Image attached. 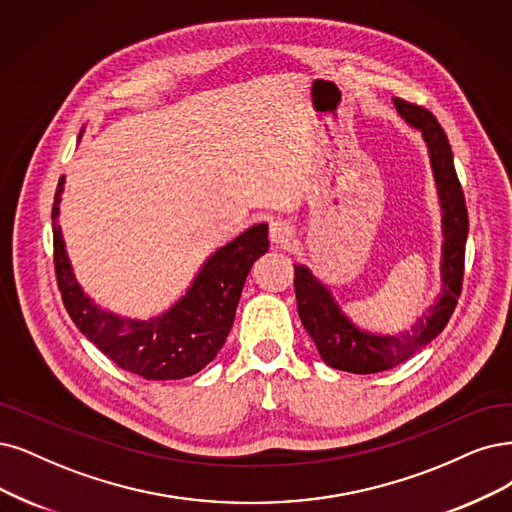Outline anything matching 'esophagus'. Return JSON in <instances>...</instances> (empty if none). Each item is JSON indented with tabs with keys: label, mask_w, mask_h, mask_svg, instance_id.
<instances>
[{
	"label": "esophagus",
	"mask_w": 512,
	"mask_h": 512,
	"mask_svg": "<svg viewBox=\"0 0 512 512\" xmlns=\"http://www.w3.org/2000/svg\"><path fill=\"white\" fill-rule=\"evenodd\" d=\"M270 238L272 242L276 244H287L291 238H293V227L289 221H282V219H276L270 223Z\"/></svg>",
	"instance_id": "1"
}]
</instances>
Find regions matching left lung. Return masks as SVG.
I'll return each instance as SVG.
<instances>
[{
  "instance_id": "8db88e82",
  "label": "left lung",
  "mask_w": 512,
  "mask_h": 512,
  "mask_svg": "<svg viewBox=\"0 0 512 512\" xmlns=\"http://www.w3.org/2000/svg\"><path fill=\"white\" fill-rule=\"evenodd\" d=\"M396 111L413 128L422 130L430 151L432 173L437 181L441 211H443V293L430 314L418 320L411 333L403 335H373L356 329L346 314L339 310L329 289L312 276L304 266H295V297L301 325L310 333L323 361L348 373H377L405 363L415 352L430 344L449 323L462 293L464 253L468 238V211L462 185L453 166L451 145L445 130L432 113L420 105L394 99Z\"/></svg>"
}]
</instances>
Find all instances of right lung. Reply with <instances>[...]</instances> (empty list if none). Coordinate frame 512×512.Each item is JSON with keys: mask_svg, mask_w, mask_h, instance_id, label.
Masks as SVG:
<instances>
[{"mask_svg": "<svg viewBox=\"0 0 512 512\" xmlns=\"http://www.w3.org/2000/svg\"><path fill=\"white\" fill-rule=\"evenodd\" d=\"M65 179L52 204L54 272L63 304L90 342L120 369L145 380H181L204 369L223 348L234 325L244 280L255 259L268 251V225L249 227L208 257L194 285L164 314L149 320L122 318L101 310L73 276L59 217Z\"/></svg>", "mask_w": 512, "mask_h": 512, "instance_id": "obj_1", "label": "right lung"}]
</instances>
